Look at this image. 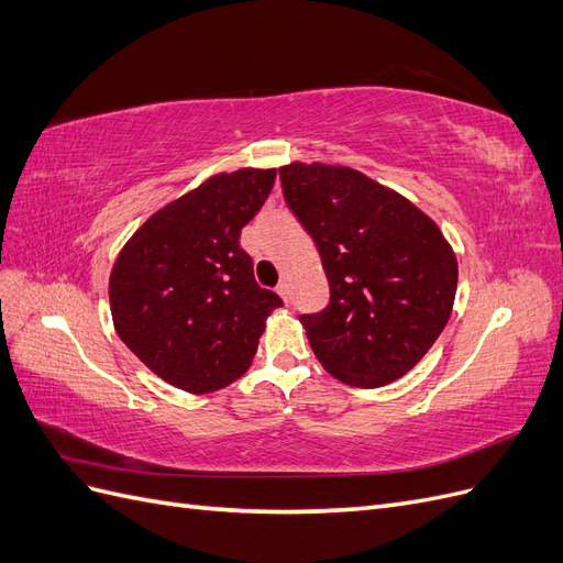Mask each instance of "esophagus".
Wrapping results in <instances>:
<instances>
[{"mask_svg": "<svg viewBox=\"0 0 563 563\" xmlns=\"http://www.w3.org/2000/svg\"><path fill=\"white\" fill-rule=\"evenodd\" d=\"M277 294L284 298V302H286V305L291 302V296H288V286H286V284H279V286H277Z\"/></svg>", "mask_w": 563, "mask_h": 563, "instance_id": "esophagus-1", "label": "esophagus"}]
</instances>
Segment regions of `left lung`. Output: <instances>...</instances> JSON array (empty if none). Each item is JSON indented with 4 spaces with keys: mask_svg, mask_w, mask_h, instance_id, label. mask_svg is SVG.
Instances as JSON below:
<instances>
[{
    "mask_svg": "<svg viewBox=\"0 0 563 563\" xmlns=\"http://www.w3.org/2000/svg\"><path fill=\"white\" fill-rule=\"evenodd\" d=\"M279 178L331 286L327 308L300 317L317 360L352 387L401 378L449 323L451 244L416 203L350 166L294 162Z\"/></svg>",
    "mask_w": 563,
    "mask_h": 563,
    "instance_id": "left-lung-1",
    "label": "left lung"
}]
</instances>
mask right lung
Here are the masks:
<instances>
[{"instance_id": "right-lung-1", "label": "right lung", "mask_w": 563, "mask_h": 563, "mask_svg": "<svg viewBox=\"0 0 563 563\" xmlns=\"http://www.w3.org/2000/svg\"><path fill=\"white\" fill-rule=\"evenodd\" d=\"M277 168L218 174L166 203L119 251L110 275L117 335L162 380L192 395L251 366L265 319L282 308L240 246Z\"/></svg>"}]
</instances>
